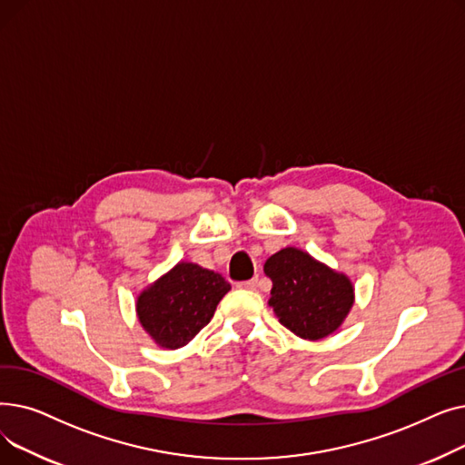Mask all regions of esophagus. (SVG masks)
<instances>
[{
    "label": "esophagus",
    "mask_w": 465,
    "mask_h": 465,
    "mask_svg": "<svg viewBox=\"0 0 465 465\" xmlns=\"http://www.w3.org/2000/svg\"><path fill=\"white\" fill-rule=\"evenodd\" d=\"M256 286H258V279H251V281L237 282V288H241V290H256Z\"/></svg>",
    "instance_id": "1"
}]
</instances>
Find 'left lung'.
<instances>
[{
	"instance_id": "obj_1",
	"label": "left lung",
	"mask_w": 465,
	"mask_h": 465,
	"mask_svg": "<svg viewBox=\"0 0 465 465\" xmlns=\"http://www.w3.org/2000/svg\"><path fill=\"white\" fill-rule=\"evenodd\" d=\"M263 273L273 282L270 305L279 322L302 339L319 341L333 333L354 303L347 275L294 247L267 258Z\"/></svg>"
}]
</instances>
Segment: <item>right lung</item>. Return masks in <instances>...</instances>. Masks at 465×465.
Wrapping results in <instances>:
<instances>
[{"instance_id": "add662e5", "label": "right lung", "mask_w": 465, "mask_h": 465, "mask_svg": "<svg viewBox=\"0 0 465 465\" xmlns=\"http://www.w3.org/2000/svg\"><path fill=\"white\" fill-rule=\"evenodd\" d=\"M230 282L205 267L179 262L137 298L139 322L154 343L175 351L205 328Z\"/></svg>"}]
</instances>
